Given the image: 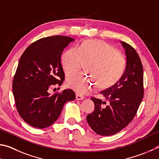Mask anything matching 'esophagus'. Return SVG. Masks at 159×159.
Returning <instances> with one entry per match:
<instances>
[{"label": "esophagus", "instance_id": "esophagus-1", "mask_svg": "<svg viewBox=\"0 0 159 159\" xmlns=\"http://www.w3.org/2000/svg\"><path fill=\"white\" fill-rule=\"evenodd\" d=\"M83 99H84V96L80 95V94H76V100L77 101H82Z\"/></svg>", "mask_w": 159, "mask_h": 159}]
</instances>
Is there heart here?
I'll return each mask as SVG.
<instances>
[{
    "label": "heart",
    "instance_id": "heart-1",
    "mask_svg": "<svg viewBox=\"0 0 159 159\" xmlns=\"http://www.w3.org/2000/svg\"><path fill=\"white\" fill-rule=\"evenodd\" d=\"M87 63L85 70L89 75L78 73L69 77L67 85L80 94H86L98 84L100 89L115 84L123 75L126 60L115 47L98 40H86L78 48L71 47L63 53L61 64L67 75L75 73Z\"/></svg>",
    "mask_w": 159,
    "mask_h": 159
}]
</instances>
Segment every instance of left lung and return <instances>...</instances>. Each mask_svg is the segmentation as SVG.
<instances>
[{"label": "left lung", "instance_id": "8db88e82", "mask_svg": "<svg viewBox=\"0 0 159 159\" xmlns=\"http://www.w3.org/2000/svg\"><path fill=\"white\" fill-rule=\"evenodd\" d=\"M121 44L126 52V70L115 84L101 91L108 105L92 97L95 109L87 116L89 125L100 135H115L126 127L135 117L144 96L143 67L140 57L129 44Z\"/></svg>", "mask_w": 159, "mask_h": 159}]
</instances>
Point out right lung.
<instances>
[{
    "mask_svg": "<svg viewBox=\"0 0 159 159\" xmlns=\"http://www.w3.org/2000/svg\"><path fill=\"white\" fill-rule=\"evenodd\" d=\"M74 40L63 35L41 38L30 44L19 59L12 82L13 95L19 115L33 127L51 126L64 104L75 99L70 89L53 95L48 93L49 87L61 86L65 80L61 55Z\"/></svg>",
    "mask_w": 159,
    "mask_h": 159,
    "instance_id": "add662e5",
    "label": "right lung"
}]
</instances>
